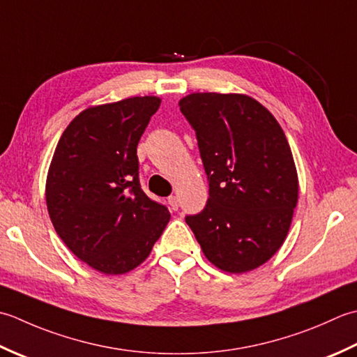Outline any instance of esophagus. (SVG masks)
I'll list each match as a JSON object with an SVG mask.
<instances>
[{
	"label": "esophagus",
	"mask_w": 357,
	"mask_h": 357,
	"mask_svg": "<svg viewBox=\"0 0 357 357\" xmlns=\"http://www.w3.org/2000/svg\"><path fill=\"white\" fill-rule=\"evenodd\" d=\"M168 205H169V208H171V209L177 211V209H178V206H180L178 197H176V195H169V197H168Z\"/></svg>",
	"instance_id": "obj_1"
}]
</instances>
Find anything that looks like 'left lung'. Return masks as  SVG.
Segmentation results:
<instances>
[{
    "label": "left lung",
    "instance_id": "left-lung-1",
    "mask_svg": "<svg viewBox=\"0 0 357 357\" xmlns=\"http://www.w3.org/2000/svg\"><path fill=\"white\" fill-rule=\"evenodd\" d=\"M178 106L195 130L209 183L205 208L185 220L211 264L227 273L251 271L278 252L297 205L287 137L248 96L197 92Z\"/></svg>",
    "mask_w": 357,
    "mask_h": 357
}]
</instances>
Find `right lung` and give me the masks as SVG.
<instances>
[{
	"mask_svg": "<svg viewBox=\"0 0 357 357\" xmlns=\"http://www.w3.org/2000/svg\"><path fill=\"white\" fill-rule=\"evenodd\" d=\"M160 98L89 107L69 123L50 163L46 202L56 234L105 274H125L149 256L169 211L143 192L137 144Z\"/></svg>",
	"mask_w": 357,
	"mask_h": 357,
	"instance_id": "1",
	"label": "right lung"
}]
</instances>
